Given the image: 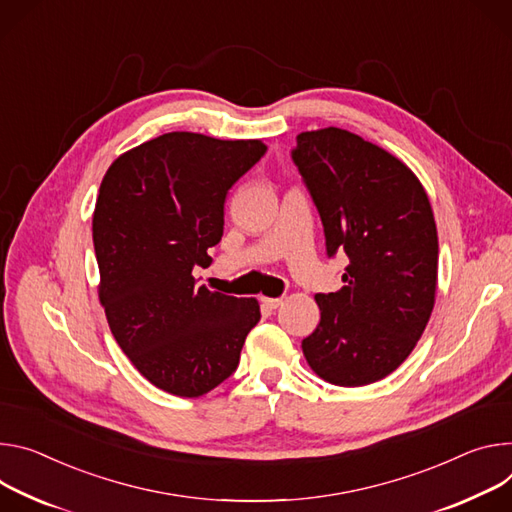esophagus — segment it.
I'll use <instances>...</instances> for the list:
<instances>
[{
  "instance_id": "esophagus-1",
  "label": "esophagus",
  "mask_w": 512,
  "mask_h": 512,
  "mask_svg": "<svg viewBox=\"0 0 512 512\" xmlns=\"http://www.w3.org/2000/svg\"><path fill=\"white\" fill-rule=\"evenodd\" d=\"M261 302H263L269 310H275V308H280V306L284 304V298H261Z\"/></svg>"
}]
</instances>
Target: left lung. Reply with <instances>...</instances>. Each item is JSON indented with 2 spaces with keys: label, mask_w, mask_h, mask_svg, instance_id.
Segmentation results:
<instances>
[{
  "label": "left lung",
  "mask_w": 512,
  "mask_h": 512,
  "mask_svg": "<svg viewBox=\"0 0 512 512\" xmlns=\"http://www.w3.org/2000/svg\"><path fill=\"white\" fill-rule=\"evenodd\" d=\"M292 159L320 214L327 255L349 257L343 288L316 294L302 341L314 374L357 388L386 378L421 339L435 306L439 243L418 177L343 128L302 132Z\"/></svg>",
  "instance_id": "8db88e82"
}]
</instances>
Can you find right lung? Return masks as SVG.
<instances>
[{"mask_svg": "<svg viewBox=\"0 0 512 512\" xmlns=\"http://www.w3.org/2000/svg\"><path fill=\"white\" fill-rule=\"evenodd\" d=\"M265 151L261 141L167 132L120 155L102 179L100 302L132 365L173 396L198 398L232 376L261 318L255 298L198 288L192 269L212 263L226 194Z\"/></svg>", "mask_w": 512, "mask_h": 512, "instance_id": "obj_1", "label": "right lung"}]
</instances>
